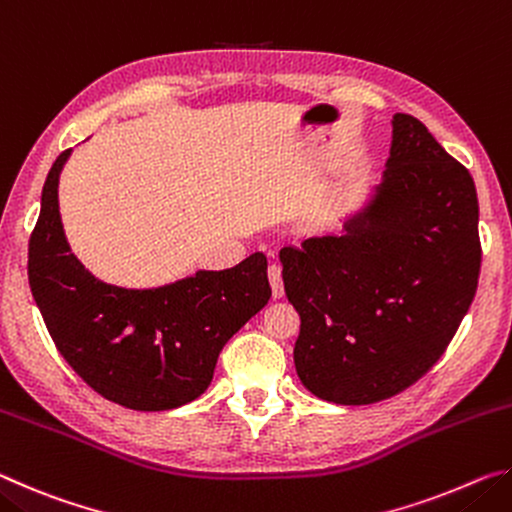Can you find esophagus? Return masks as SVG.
Returning <instances> with one entry per match:
<instances>
[{"instance_id":"obj_1","label":"esophagus","mask_w":512,"mask_h":512,"mask_svg":"<svg viewBox=\"0 0 512 512\" xmlns=\"http://www.w3.org/2000/svg\"><path fill=\"white\" fill-rule=\"evenodd\" d=\"M268 282H271L273 289V298H282L284 296V282H282V268L277 264L268 266Z\"/></svg>"}]
</instances>
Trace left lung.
<instances>
[{
    "instance_id": "8db88e82",
    "label": "left lung",
    "mask_w": 512,
    "mask_h": 512,
    "mask_svg": "<svg viewBox=\"0 0 512 512\" xmlns=\"http://www.w3.org/2000/svg\"><path fill=\"white\" fill-rule=\"evenodd\" d=\"M381 183L341 237L282 248L300 314L293 363L309 393L359 406L402 393L443 357L481 268L479 201L461 162L411 115H393Z\"/></svg>"
}]
</instances>
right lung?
<instances>
[{
    "mask_svg": "<svg viewBox=\"0 0 512 512\" xmlns=\"http://www.w3.org/2000/svg\"><path fill=\"white\" fill-rule=\"evenodd\" d=\"M69 155L49 171L29 244L36 305L58 352L99 395L133 411L178 409L207 391L223 345L266 307V257L151 289L99 280L72 253L60 221Z\"/></svg>",
    "mask_w": 512,
    "mask_h": 512,
    "instance_id": "right-lung-1",
    "label": "right lung"
}]
</instances>
